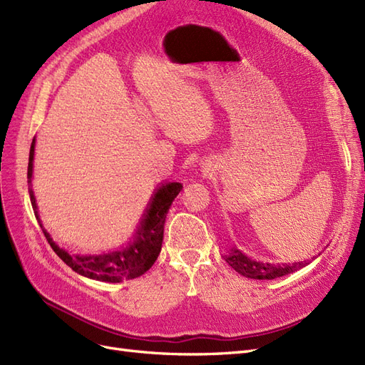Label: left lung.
<instances>
[{
  "label": "left lung",
  "instance_id": "1",
  "mask_svg": "<svg viewBox=\"0 0 365 365\" xmlns=\"http://www.w3.org/2000/svg\"><path fill=\"white\" fill-rule=\"evenodd\" d=\"M227 263L233 268L236 272L248 279L254 280H274L295 272L300 268L309 264V262H297L292 264H272V263H262L248 259L245 254H242L239 250L233 248L230 251L228 256H225Z\"/></svg>",
  "mask_w": 365,
  "mask_h": 365
}]
</instances>
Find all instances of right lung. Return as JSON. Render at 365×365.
I'll return each mask as SVG.
<instances>
[{
  "mask_svg": "<svg viewBox=\"0 0 365 365\" xmlns=\"http://www.w3.org/2000/svg\"><path fill=\"white\" fill-rule=\"evenodd\" d=\"M33 155H35V138L31 141L30 157H29V169H27V182H29V193L33 210H38L35 195L31 189V173H33ZM182 189L180 182H169L163 187L152 197V202L145 215V219L141 220L135 233V240L123 250L115 252L102 254V256H70V254L59 248L54 244L50 235L46 230L43 236L47 237L50 247L58 256L68 264V267L79 272L85 277H90L101 282L109 283H120L125 280L137 279L145 274L152 264L155 263L158 254L161 251L163 244V233H164V220L168 210L173 200ZM38 217V212H36ZM42 227V224H39Z\"/></svg>",
  "mask_w": 365,
  "mask_h": 365,
  "instance_id": "1",
  "label": "right lung"
}]
</instances>
